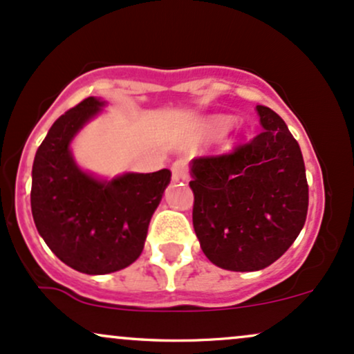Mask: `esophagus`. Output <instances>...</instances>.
Listing matches in <instances>:
<instances>
[{
  "mask_svg": "<svg viewBox=\"0 0 354 354\" xmlns=\"http://www.w3.org/2000/svg\"><path fill=\"white\" fill-rule=\"evenodd\" d=\"M189 169L185 160H176L172 164V178L174 180H187Z\"/></svg>",
  "mask_w": 354,
  "mask_h": 354,
  "instance_id": "esophagus-1",
  "label": "esophagus"
}]
</instances>
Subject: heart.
Here are the masks:
<instances>
[{
    "mask_svg": "<svg viewBox=\"0 0 354 354\" xmlns=\"http://www.w3.org/2000/svg\"><path fill=\"white\" fill-rule=\"evenodd\" d=\"M230 124H232V118L225 117V115H217V117H210L204 122V129L210 133H219L224 132Z\"/></svg>",
    "mask_w": 354,
    "mask_h": 354,
    "instance_id": "heart-1",
    "label": "heart"
}]
</instances>
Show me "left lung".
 Masks as SVG:
<instances>
[{
	"label": "left lung",
	"instance_id": "8db88e82",
	"mask_svg": "<svg viewBox=\"0 0 354 354\" xmlns=\"http://www.w3.org/2000/svg\"><path fill=\"white\" fill-rule=\"evenodd\" d=\"M256 110L264 132L225 156L190 162L201 249L217 268L236 272L259 271L279 259L308 214L299 144L274 110Z\"/></svg>",
	"mask_w": 354,
	"mask_h": 354
}]
</instances>
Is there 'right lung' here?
I'll return each instance as SVG.
<instances>
[{
	"mask_svg": "<svg viewBox=\"0 0 354 354\" xmlns=\"http://www.w3.org/2000/svg\"><path fill=\"white\" fill-rule=\"evenodd\" d=\"M106 102L88 97L58 118L31 170V214L51 252L85 274L120 271L138 259L170 170L100 178L83 170L71 142Z\"/></svg>",
	"mask_w": 354,
	"mask_h": 354,
	"instance_id": "right-lung-1",
	"label": "right lung"
}]
</instances>
